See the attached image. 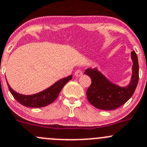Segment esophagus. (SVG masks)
Segmentation results:
<instances>
[{
	"label": "esophagus",
	"mask_w": 147,
	"mask_h": 147,
	"mask_svg": "<svg viewBox=\"0 0 147 147\" xmlns=\"http://www.w3.org/2000/svg\"><path fill=\"white\" fill-rule=\"evenodd\" d=\"M82 74H83L82 71V70H80V69H78V70L75 71V76H76V77H80V76H82Z\"/></svg>",
	"instance_id": "obj_1"
}]
</instances>
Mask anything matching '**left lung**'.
Segmentation results:
<instances>
[{
	"mask_svg": "<svg viewBox=\"0 0 147 147\" xmlns=\"http://www.w3.org/2000/svg\"><path fill=\"white\" fill-rule=\"evenodd\" d=\"M133 61L132 76L128 86L121 87L113 84L97 70L87 68L84 74L92 80L87 90V97L91 105L103 110L117 109L128 101L134 94L139 81V63L135 51L131 53Z\"/></svg>",
	"mask_w": 147,
	"mask_h": 147,
	"instance_id": "1",
	"label": "left lung"
}]
</instances>
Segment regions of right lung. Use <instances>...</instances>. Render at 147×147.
Listing matches in <instances>:
<instances>
[{"instance_id":"add662e5","label":"right lung","mask_w":147,"mask_h":147,"mask_svg":"<svg viewBox=\"0 0 147 147\" xmlns=\"http://www.w3.org/2000/svg\"><path fill=\"white\" fill-rule=\"evenodd\" d=\"M72 78V75L63 78L46 90L32 95H24V94H19L14 91L8 84V86L12 95L19 103L27 107L39 108L53 103L57 98L59 93L60 92L63 87L67 84V82L71 80Z\"/></svg>"}]
</instances>
